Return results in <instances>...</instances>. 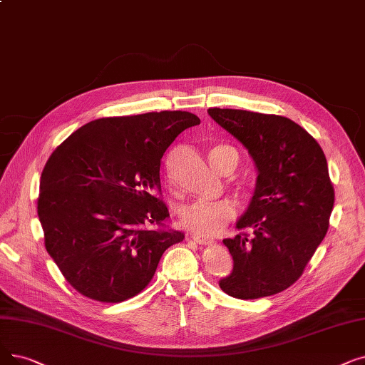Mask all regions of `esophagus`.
Instances as JSON below:
<instances>
[{"label": "esophagus", "instance_id": "esophagus-1", "mask_svg": "<svg viewBox=\"0 0 365 365\" xmlns=\"http://www.w3.org/2000/svg\"><path fill=\"white\" fill-rule=\"evenodd\" d=\"M191 239H192L197 245H200V246H210V245L215 243L213 239H209V237H202V235H200V234H191Z\"/></svg>", "mask_w": 365, "mask_h": 365}]
</instances>
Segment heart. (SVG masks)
<instances>
[{
  "mask_svg": "<svg viewBox=\"0 0 365 365\" xmlns=\"http://www.w3.org/2000/svg\"><path fill=\"white\" fill-rule=\"evenodd\" d=\"M213 165L222 171L227 163L235 168L240 161L239 152L230 145H216L210 150ZM237 215V205L231 200L195 201L182 210V225L194 234L216 235L224 230Z\"/></svg>",
  "mask_w": 365,
  "mask_h": 365,
  "instance_id": "b5f03b06",
  "label": "heart"
}]
</instances>
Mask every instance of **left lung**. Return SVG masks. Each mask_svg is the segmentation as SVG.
Here are the masks:
<instances>
[{"label":"left lung","instance_id":"obj_1","mask_svg":"<svg viewBox=\"0 0 365 365\" xmlns=\"http://www.w3.org/2000/svg\"><path fill=\"white\" fill-rule=\"evenodd\" d=\"M209 115L242 141L259 171L255 194L237 222L240 232L224 240L234 270L219 287L240 299L274 295L301 277L328 231L334 186L325 153L284 116L219 107ZM249 227L253 235L245 232Z\"/></svg>","mask_w":365,"mask_h":365}]
</instances>
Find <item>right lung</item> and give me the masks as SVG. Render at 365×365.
Returning a JSON list of instances; mask_svg holds the SVG:
<instances>
[{
    "mask_svg": "<svg viewBox=\"0 0 365 365\" xmlns=\"http://www.w3.org/2000/svg\"><path fill=\"white\" fill-rule=\"evenodd\" d=\"M198 116L164 110L95 119L47 160L37 198L44 246L83 297L120 303L143 291L163 253L183 242L156 230L170 217L161 200V160Z\"/></svg>",
    "mask_w": 365,
    "mask_h": 365,
    "instance_id": "obj_1",
    "label": "right lung"
}]
</instances>
